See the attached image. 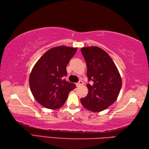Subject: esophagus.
<instances>
[{
    "instance_id": "obj_1",
    "label": "esophagus",
    "mask_w": 149,
    "mask_h": 149,
    "mask_svg": "<svg viewBox=\"0 0 149 149\" xmlns=\"http://www.w3.org/2000/svg\"><path fill=\"white\" fill-rule=\"evenodd\" d=\"M83 81H79L78 82V83H77L76 84V86H77V87H79V86H81V85H83Z\"/></svg>"
}]
</instances>
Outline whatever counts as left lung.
<instances>
[{
	"label": "left lung",
	"instance_id": "1",
	"mask_svg": "<svg viewBox=\"0 0 149 149\" xmlns=\"http://www.w3.org/2000/svg\"><path fill=\"white\" fill-rule=\"evenodd\" d=\"M86 63L87 76L92 84H87V96L81 99L82 105L88 110L99 112L115 102L122 88V78L113 59L99 47L81 49Z\"/></svg>",
	"mask_w": 149,
	"mask_h": 149
}]
</instances>
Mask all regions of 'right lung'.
Segmentation results:
<instances>
[{
  "instance_id": "obj_1",
  "label": "right lung",
  "mask_w": 149,
  "mask_h": 149,
  "mask_svg": "<svg viewBox=\"0 0 149 149\" xmlns=\"http://www.w3.org/2000/svg\"><path fill=\"white\" fill-rule=\"evenodd\" d=\"M66 46L53 47L34 65L29 76V86L34 99L47 109L60 108L75 84L64 79L66 66L77 51Z\"/></svg>"
}]
</instances>
